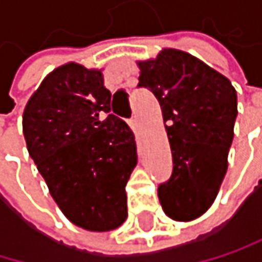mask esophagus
<instances>
[{"label":"esophagus","mask_w":262,"mask_h":262,"mask_svg":"<svg viewBox=\"0 0 262 262\" xmlns=\"http://www.w3.org/2000/svg\"><path fill=\"white\" fill-rule=\"evenodd\" d=\"M130 124H132V128L135 130V132H140V130H141V122H140L138 118H134L132 121H130Z\"/></svg>","instance_id":"esophagus-1"}]
</instances>
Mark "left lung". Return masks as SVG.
<instances>
[{"instance_id":"1","label":"left lung","mask_w":262,"mask_h":262,"mask_svg":"<svg viewBox=\"0 0 262 262\" xmlns=\"http://www.w3.org/2000/svg\"><path fill=\"white\" fill-rule=\"evenodd\" d=\"M140 84L157 97L173 154V174L159 187L163 212L192 222L214 204L228 169L237 94L231 81L196 56L162 48L137 61Z\"/></svg>"}]
</instances>
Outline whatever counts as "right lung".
Masks as SVG:
<instances>
[{
    "label": "right lung",
    "instance_id": "1",
    "mask_svg": "<svg viewBox=\"0 0 262 262\" xmlns=\"http://www.w3.org/2000/svg\"><path fill=\"white\" fill-rule=\"evenodd\" d=\"M112 93L102 69H53L23 110L28 152L48 192L74 225L105 233L127 219L125 185L137 166L130 127L108 115Z\"/></svg>",
    "mask_w": 262,
    "mask_h": 262
}]
</instances>
